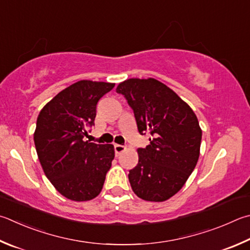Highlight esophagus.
Masks as SVG:
<instances>
[{
  "instance_id": "esophagus-1",
  "label": "esophagus",
  "mask_w": 250,
  "mask_h": 250,
  "mask_svg": "<svg viewBox=\"0 0 250 250\" xmlns=\"http://www.w3.org/2000/svg\"><path fill=\"white\" fill-rule=\"evenodd\" d=\"M113 147H115V153H116L117 156L125 149V146H124V145H121V144H115V145H113Z\"/></svg>"
}]
</instances>
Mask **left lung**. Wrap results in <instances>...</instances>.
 <instances>
[{"label": "left lung", "mask_w": 250, "mask_h": 250, "mask_svg": "<svg viewBox=\"0 0 250 250\" xmlns=\"http://www.w3.org/2000/svg\"><path fill=\"white\" fill-rule=\"evenodd\" d=\"M132 108L140 134L152 139L140 147L139 163L129 171L134 193L161 202L183 188L197 165L202 131L197 116L174 90L155 79H130L116 89Z\"/></svg>", "instance_id": "8db88e82"}]
</instances>
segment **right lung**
Wrapping results in <instances>:
<instances>
[{"instance_id":"obj_1","label":"right lung","mask_w":250,"mask_h":250,"mask_svg":"<svg viewBox=\"0 0 250 250\" xmlns=\"http://www.w3.org/2000/svg\"><path fill=\"white\" fill-rule=\"evenodd\" d=\"M115 87L105 82L80 81L63 89L44 106L34 134L42 169L62 196L92 200L101 193L115 157L112 144L84 141L94 125L96 106Z\"/></svg>"}]
</instances>
